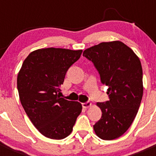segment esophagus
I'll use <instances>...</instances> for the list:
<instances>
[{
  "instance_id": "esophagus-1",
  "label": "esophagus",
  "mask_w": 156,
  "mask_h": 156,
  "mask_svg": "<svg viewBox=\"0 0 156 156\" xmlns=\"http://www.w3.org/2000/svg\"><path fill=\"white\" fill-rule=\"evenodd\" d=\"M91 105V103L90 102V101H87V102H84V103H82V106L83 107V108H88V107H90V106Z\"/></svg>"
}]
</instances>
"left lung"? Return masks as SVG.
I'll list each match as a JSON object with an SVG mask.
<instances>
[{
    "mask_svg": "<svg viewBox=\"0 0 156 156\" xmlns=\"http://www.w3.org/2000/svg\"><path fill=\"white\" fill-rule=\"evenodd\" d=\"M84 56L92 62L101 82L108 86L109 101L98 102L102 114L94 125L103 140L122 136L132 124L143 96V72L138 57L120 41L103 42L87 48Z\"/></svg>",
    "mask_w": 156,
    "mask_h": 156,
    "instance_id": "1",
    "label": "left lung"
}]
</instances>
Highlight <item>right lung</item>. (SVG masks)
<instances>
[{
    "mask_svg": "<svg viewBox=\"0 0 156 156\" xmlns=\"http://www.w3.org/2000/svg\"><path fill=\"white\" fill-rule=\"evenodd\" d=\"M82 51L54 48L34 51L18 74L22 105L34 126L48 138L61 140L69 136L82 111L80 103L58 95L66 72Z\"/></svg>",
    "mask_w": 156,
    "mask_h": 156,
    "instance_id": "add662e5",
    "label": "right lung"
}]
</instances>
